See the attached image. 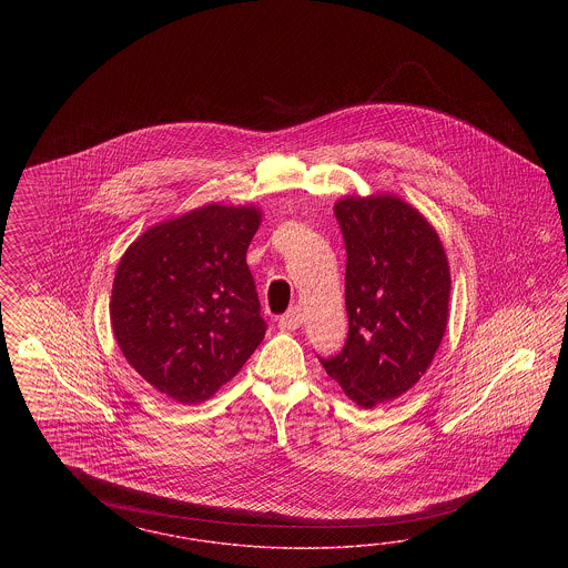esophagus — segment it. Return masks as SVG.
I'll return each instance as SVG.
<instances>
[{
	"label": "esophagus",
	"instance_id": "esophagus-1",
	"mask_svg": "<svg viewBox=\"0 0 568 568\" xmlns=\"http://www.w3.org/2000/svg\"><path fill=\"white\" fill-rule=\"evenodd\" d=\"M302 323H304V310L290 308L281 318H278V327L281 331H295V328L302 327Z\"/></svg>",
	"mask_w": 568,
	"mask_h": 568
}]
</instances>
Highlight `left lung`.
Listing matches in <instances>:
<instances>
[{
    "mask_svg": "<svg viewBox=\"0 0 568 568\" xmlns=\"http://www.w3.org/2000/svg\"><path fill=\"white\" fill-rule=\"evenodd\" d=\"M344 233V349L323 361L345 396L373 408L413 389L444 339L452 276L433 224L392 193L345 195L335 204Z\"/></svg>",
    "mask_w": 568,
    "mask_h": 568,
    "instance_id": "left-lung-1",
    "label": "left lung"
}]
</instances>
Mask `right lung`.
Returning a JSON list of instances; mask_svg holds the SVG:
<instances>
[{
    "label": "right lung",
    "mask_w": 568,
    "mask_h": 568,
    "mask_svg": "<svg viewBox=\"0 0 568 568\" xmlns=\"http://www.w3.org/2000/svg\"><path fill=\"white\" fill-rule=\"evenodd\" d=\"M260 223V207L214 202L150 226L122 254L110 297L116 344L179 404L214 396L264 339L245 262Z\"/></svg>",
    "instance_id": "obj_1"
}]
</instances>
